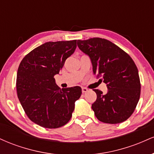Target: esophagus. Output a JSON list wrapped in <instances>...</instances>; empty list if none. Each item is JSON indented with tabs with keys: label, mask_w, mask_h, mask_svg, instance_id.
I'll return each mask as SVG.
<instances>
[{
	"label": "esophagus",
	"mask_w": 154,
	"mask_h": 154,
	"mask_svg": "<svg viewBox=\"0 0 154 154\" xmlns=\"http://www.w3.org/2000/svg\"><path fill=\"white\" fill-rule=\"evenodd\" d=\"M88 88H84V87H82V92L83 93H86V92H88Z\"/></svg>",
	"instance_id": "34e87169"
}]
</instances>
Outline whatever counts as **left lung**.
<instances>
[{
    "instance_id": "1",
    "label": "left lung",
    "mask_w": 154,
    "mask_h": 154,
    "mask_svg": "<svg viewBox=\"0 0 154 154\" xmlns=\"http://www.w3.org/2000/svg\"><path fill=\"white\" fill-rule=\"evenodd\" d=\"M77 45L91 59L94 75L106 84L108 93L93 90L97 95L92 109L99 121L117 124L126 121L135 111L140 95L137 66L129 55L106 39L77 40Z\"/></svg>"
}]
</instances>
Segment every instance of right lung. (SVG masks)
Masks as SVG:
<instances>
[{
	"instance_id": "1",
	"label": "right lung",
	"mask_w": 154,
	"mask_h": 154,
	"mask_svg": "<svg viewBox=\"0 0 154 154\" xmlns=\"http://www.w3.org/2000/svg\"><path fill=\"white\" fill-rule=\"evenodd\" d=\"M76 47L77 40L48 42L26 54L19 64L16 83L18 98L28 118L43 128L66 125L82 94L79 86L61 90L54 79Z\"/></svg>"
}]
</instances>
